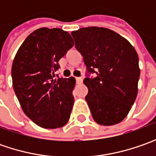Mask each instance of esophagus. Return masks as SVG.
I'll return each instance as SVG.
<instances>
[{
    "label": "esophagus",
    "instance_id": "obj_1",
    "mask_svg": "<svg viewBox=\"0 0 156 156\" xmlns=\"http://www.w3.org/2000/svg\"><path fill=\"white\" fill-rule=\"evenodd\" d=\"M75 81H76L77 84H81V82H82V78L81 77H76L75 78Z\"/></svg>",
    "mask_w": 156,
    "mask_h": 156
}]
</instances>
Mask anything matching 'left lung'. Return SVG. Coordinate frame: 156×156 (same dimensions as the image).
<instances>
[{"instance_id":"left-lung-1","label":"left lung","mask_w":156,"mask_h":156,"mask_svg":"<svg viewBox=\"0 0 156 156\" xmlns=\"http://www.w3.org/2000/svg\"><path fill=\"white\" fill-rule=\"evenodd\" d=\"M71 34L87 67L85 99L94 120L103 126L121 122L138 92L139 58L134 47L105 27H82ZM91 73L97 75L90 77Z\"/></svg>"}]
</instances>
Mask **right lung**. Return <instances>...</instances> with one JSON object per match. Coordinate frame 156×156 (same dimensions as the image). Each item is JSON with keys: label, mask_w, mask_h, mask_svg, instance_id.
<instances>
[{"label": "right lung", "mask_w": 156, "mask_h": 156, "mask_svg": "<svg viewBox=\"0 0 156 156\" xmlns=\"http://www.w3.org/2000/svg\"><path fill=\"white\" fill-rule=\"evenodd\" d=\"M74 46L68 32L41 27L27 36L12 65L13 87L25 115L44 129L62 128L74 105V77L55 79L59 61Z\"/></svg>", "instance_id": "obj_1"}]
</instances>
